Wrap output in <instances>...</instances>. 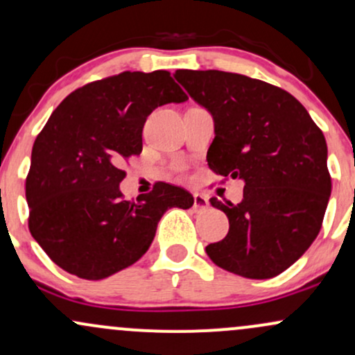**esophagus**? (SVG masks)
<instances>
[{
  "label": "esophagus",
  "mask_w": 355,
  "mask_h": 355,
  "mask_svg": "<svg viewBox=\"0 0 355 355\" xmlns=\"http://www.w3.org/2000/svg\"><path fill=\"white\" fill-rule=\"evenodd\" d=\"M209 207H210L209 198H207L205 195H202V193L193 195V211H197V214L198 211H205Z\"/></svg>",
  "instance_id": "esophagus-1"
}]
</instances>
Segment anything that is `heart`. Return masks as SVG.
I'll use <instances>...</instances> for the list:
<instances>
[{"mask_svg":"<svg viewBox=\"0 0 355 355\" xmlns=\"http://www.w3.org/2000/svg\"><path fill=\"white\" fill-rule=\"evenodd\" d=\"M177 170H183V165H177Z\"/></svg>","mask_w":355,"mask_h":355,"instance_id":"b5f03b06","label":"heart"}]
</instances>
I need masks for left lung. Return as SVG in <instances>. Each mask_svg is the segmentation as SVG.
<instances>
[{"mask_svg": "<svg viewBox=\"0 0 355 355\" xmlns=\"http://www.w3.org/2000/svg\"><path fill=\"white\" fill-rule=\"evenodd\" d=\"M175 78L214 115L209 168L245 182L237 205L210 198L230 227L207 255L247 279L282 274L312 245L327 209L324 133L299 100L262 80L218 70H177Z\"/></svg>", "mask_w": 355, "mask_h": 355, "instance_id": "obj_1", "label": "left lung"}]
</instances>
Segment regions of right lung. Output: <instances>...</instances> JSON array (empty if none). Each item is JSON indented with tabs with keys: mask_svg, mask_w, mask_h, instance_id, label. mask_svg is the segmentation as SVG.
Listing matches in <instances>:
<instances>
[{
	"mask_svg": "<svg viewBox=\"0 0 355 355\" xmlns=\"http://www.w3.org/2000/svg\"><path fill=\"white\" fill-rule=\"evenodd\" d=\"M189 96L168 71H123L70 93L36 137L26 177L28 229L56 266L80 279L101 280L148 250L170 207L193 197L157 182L125 200L121 166L141 153L146 116Z\"/></svg>",
	"mask_w": 355,
	"mask_h": 355,
	"instance_id": "obj_1",
	"label": "right lung"
}]
</instances>
